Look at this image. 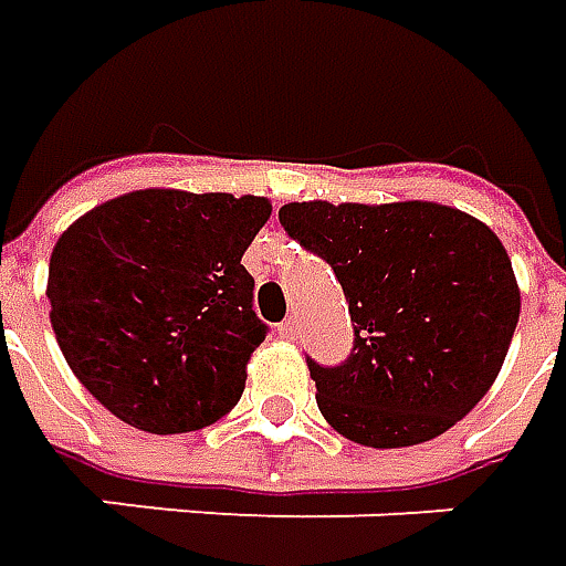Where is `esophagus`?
<instances>
[{"instance_id": "34e87169", "label": "esophagus", "mask_w": 566, "mask_h": 566, "mask_svg": "<svg viewBox=\"0 0 566 566\" xmlns=\"http://www.w3.org/2000/svg\"><path fill=\"white\" fill-rule=\"evenodd\" d=\"M279 337H284V340H294V337H297V318H294V315L284 318L282 325H279Z\"/></svg>"}]
</instances>
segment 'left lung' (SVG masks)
Segmentation results:
<instances>
[{"label":"left lung","mask_w":566,"mask_h":566,"mask_svg":"<svg viewBox=\"0 0 566 566\" xmlns=\"http://www.w3.org/2000/svg\"><path fill=\"white\" fill-rule=\"evenodd\" d=\"M284 232L344 287L353 349L306 359L318 412L347 440L399 449L474 409L505 363L521 291L490 226L430 201L284 203Z\"/></svg>","instance_id":"8db88e82"}]
</instances>
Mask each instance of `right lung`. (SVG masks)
Segmentation results:
<instances>
[{"instance_id":"obj_1","label":"right lung","mask_w":566,"mask_h":566,"mask_svg":"<svg viewBox=\"0 0 566 566\" xmlns=\"http://www.w3.org/2000/svg\"><path fill=\"white\" fill-rule=\"evenodd\" d=\"M269 213L253 195L145 188L57 238L49 318L107 412L148 433H188L232 412L269 332L241 266Z\"/></svg>"}]
</instances>
